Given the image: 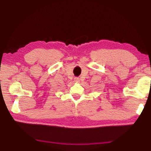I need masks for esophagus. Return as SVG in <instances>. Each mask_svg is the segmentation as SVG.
Masks as SVG:
<instances>
[{
	"label": "esophagus",
	"instance_id": "obj_1",
	"mask_svg": "<svg viewBox=\"0 0 151 151\" xmlns=\"http://www.w3.org/2000/svg\"><path fill=\"white\" fill-rule=\"evenodd\" d=\"M75 82H76V83H79V82H80V78H79L78 77H76V78H75Z\"/></svg>",
	"mask_w": 151,
	"mask_h": 151
}]
</instances>
